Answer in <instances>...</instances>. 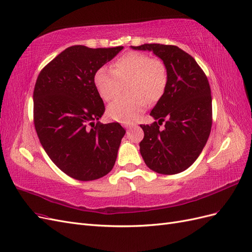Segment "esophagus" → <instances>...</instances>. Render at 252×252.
<instances>
[{
	"mask_svg": "<svg viewBox=\"0 0 252 252\" xmlns=\"http://www.w3.org/2000/svg\"><path fill=\"white\" fill-rule=\"evenodd\" d=\"M134 126V125H126V130H130L131 127H133ZM127 134H128V132H127Z\"/></svg>",
	"mask_w": 252,
	"mask_h": 252,
	"instance_id": "obj_1",
	"label": "esophagus"
}]
</instances>
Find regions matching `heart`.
Here are the masks:
<instances>
[{
    "instance_id": "b5f03b06",
    "label": "heart",
    "mask_w": 252,
    "mask_h": 252,
    "mask_svg": "<svg viewBox=\"0 0 252 252\" xmlns=\"http://www.w3.org/2000/svg\"><path fill=\"white\" fill-rule=\"evenodd\" d=\"M126 83L130 96L113 101L107 106V115L121 124H131L139 118L148 100L155 102L163 95L168 84L166 64L146 54L128 52L115 60L111 69L102 66L94 75L95 88L105 101L116 98Z\"/></svg>"
}]
</instances>
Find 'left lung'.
<instances>
[{
	"label": "left lung",
	"mask_w": 252,
	"mask_h": 252,
	"mask_svg": "<svg viewBox=\"0 0 252 252\" xmlns=\"http://www.w3.org/2000/svg\"><path fill=\"white\" fill-rule=\"evenodd\" d=\"M149 50L160 58L168 70V84L151 111L157 121L140 125L145 137L140 154L147 166L159 174H177L197 159L212 126V98L208 79L189 54L174 45L131 46ZM167 118L163 130L159 126Z\"/></svg>",
	"instance_id": "left-lung-1"
}]
</instances>
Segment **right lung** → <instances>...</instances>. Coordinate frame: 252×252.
Instances as JSON below:
<instances>
[{"instance_id":"1","label":"right lung","mask_w":252,"mask_h":252,"mask_svg":"<svg viewBox=\"0 0 252 252\" xmlns=\"http://www.w3.org/2000/svg\"><path fill=\"white\" fill-rule=\"evenodd\" d=\"M122 48L70 46L41 70L35 82L33 121L41 145L57 167L78 181L109 173L126 134L118 122L98 121L105 107L94 84L96 70Z\"/></svg>"}]
</instances>
